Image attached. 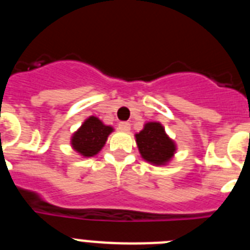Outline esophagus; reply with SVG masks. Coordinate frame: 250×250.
Returning a JSON list of instances; mask_svg holds the SVG:
<instances>
[{"mask_svg":"<svg viewBox=\"0 0 250 250\" xmlns=\"http://www.w3.org/2000/svg\"><path fill=\"white\" fill-rule=\"evenodd\" d=\"M130 129H131V126H130L129 123H120V124H119V130H120V131L129 132Z\"/></svg>","mask_w":250,"mask_h":250,"instance_id":"34e87169","label":"esophagus"}]
</instances>
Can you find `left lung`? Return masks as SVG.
<instances>
[{"label":"left lung","mask_w":250,"mask_h":250,"mask_svg":"<svg viewBox=\"0 0 250 250\" xmlns=\"http://www.w3.org/2000/svg\"><path fill=\"white\" fill-rule=\"evenodd\" d=\"M139 151L152 165H165L174 156L176 146L160 123H147L135 135Z\"/></svg>","instance_id":"1"}]
</instances>
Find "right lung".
Here are the masks:
<instances>
[{"label":"right lung","instance_id":"right-lung-1","mask_svg":"<svg viewBox=\"0 0 250 250\" xmlns=\"http://www.w3.org/2000/svg\"><path fill=\"white\" fill-rule=\"evenodd\" d=\"M111 126H106L95 116L86 119L81 127L71 138V145L85 158L96 155L105 145L107 136L112 132Z\"/></svg>","mask_w":250,"mask_h":250}]
</instances>
